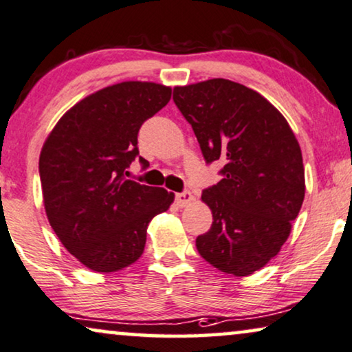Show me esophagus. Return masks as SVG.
Listing matches in <instances>:
<instances>
[{"mask_svg": "<svg viewBox=\"0 0 352 352\" xmlns=\"http://www.w3.org/2000/svg\"><path fill=\"white\" fill-rule=\"evenodd\" d=\"M175 201L177 204L180 207H185L190 204V202L192 201V195L191 191H183V192H178V195H175Z\"/></svg>", "mask_w": 352, "mask_h": 352, "instance_id": "esophagus-1", "label": "esophagus"}]
</instances>
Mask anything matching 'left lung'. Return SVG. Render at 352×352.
Instances as JSON below:
<instances>
[{"label": "left lung", "instance_id": "obj_1", "mask_svg": "<svg viewBox=\"0 0 352 352\" xmlns=\"http://www.w3.org/2000/svg\"><path fill=\"white\" fill-rule=\"evenodd\" d=\"M174 102L207 164L225 162L223 178L202 191L214 221L197 252L221 273H255L279 254L303 204L298 140L276 107L230 79L177 86Z\"/></svg>", "mask_w": 352, "mask_h": 352}]
</instances>
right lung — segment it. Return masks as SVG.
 Instances as JSON below:
<instances>
[{"mask_svg":"<svg viewBox=\"0 0 352 352\" xmlns=\"http://www.w3.org/2000/svg\"><path fill=\"white\" fill-rule=\"evenodd\" d=\"M170 94L156 82L113 84L72 107L44 142L39 178L47 220L63 247L96 273L140 258L148 223L174 202V192L126 178L138 156V131Z\"/></svg>","mask_w":352,"mask_h":352,"instance_id":"1","label":"right lung"}]
</instances>
